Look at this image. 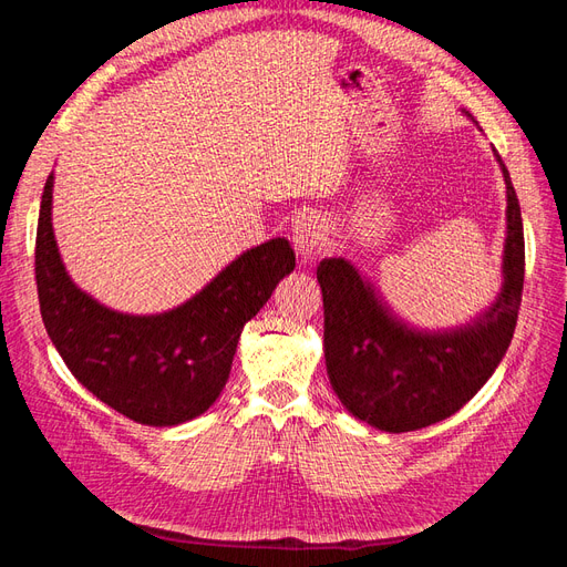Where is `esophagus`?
I'll list each match as a JSON object with an SVG mask.
<instances>
[{"label": "esophagus", "mask_w": 567, "mask_h": 567, "mask_svg": "<svg viewBox=\"0 0 567 567\" xmlns=\"http://www.w3.org/2000/svg\"><path fill=\"white\" fill-rule=\"evenodd\" d=\"M293 246L302 257V262H310L326 246V225L315 213L302 215L293 227Z\"/></svg>", "instance_id": "1"}]
</instances>
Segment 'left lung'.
<instances>
[{"mask_svg":"<svg viewBox=\"0 0 567 567\" xmlns=\"http://www.w3.org/2000/svg\"><path fill=\"white\" fill-rule=\"evenodd\" d=\"M502 163V156L496 153ZM506 182L508 238L504 290L492 310L454 333H414L388 317L346 260H323V357L329 381L352 416L388 433L419 431L452 416L487 383L506 354L525 279V238L516 188Z\"/></svg>","mask_w":567,"mask_h":567,"instance_id":"8db88e82","label":"left lung"}]
</instances>
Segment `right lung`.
Wrapping results in <instances>:
<instances>
[{
  "mask_svg": "<svg viewBox=\"0 0 567 567\" xmlns=\"http://www.w3.org/2000/svg\"><path fill=\"white\" fill-rule=\"evenodd\" d=\"M47 177L35 279L44 329L65 367L117 414L144 425H177L208 411L225 388L244 326L296 267L286 238L244 252L173 312L130 317L101 307L68 279L51 229Z\"/></svg>",
  "mask_w": 567,
  "mask_h": 567,
  "instance_id": "add662e5",
  "label": "right lung"
}]
</instances>
